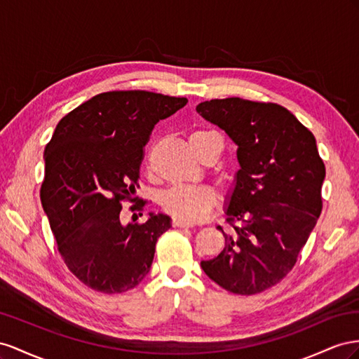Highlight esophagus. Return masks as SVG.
Wrapping results in <instances>:
<instances>
[{"mask_svg":"<svg viewBox=\"0 0 359 359\" xmlns=\"http://www.w3.org/2000/svg\"><path fill=\"white\" fill-rule=\"evenodd\" d=\"M172 225L174 227H192L194 222L185 221V219H180V218H174L172 219Z\"/></svg>","mask_w":359,"mask_h":359,"instance_id":"1","label":"esophagus"}]
</instances>
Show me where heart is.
<instances>
[{"instance_id":"obj_1","label":"heart","mask_w":359,"mask_h":359,"mask_svg":"<svg viewBox=\"0 0 359 359\" xmlns=\"http://www.w3.org/2000/svg\"><path fill=\"white\" fill-rule=\"evenodd\" d=\"M208 132H194L191 137H198ZM217 201V192L208 185H174L162 194L161 206L176 218L189 222L206 217Z\"/></svg>"}]
</instances>
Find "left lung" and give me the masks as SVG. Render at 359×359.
Returning <instances> with one entry per match:
<instances>
[{"label": "left lung", "instance_id": "obj_1", "mask_svg": "<svg viewBox=\"0 0 359 359\" xmlns=\"http://www.w3.org/2000/svg\"><path fill=\"white\" fill-rule=\"evenodd\" d=\"M197 112L238 146L239 162L225 203L233 230L218 227L225 247L201 269L231 293H260L289 273L320 217L325 165L316 138L276 104L212 99Z\"/></svg>", "mask_w": 359, "mask_h": 359}]
</instances>
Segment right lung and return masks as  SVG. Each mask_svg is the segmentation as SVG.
<instances>
[{
    "label": "right lung",
    "mask_w": 359,
    "mask_h": 359,
    "mask_svg": "<svg viewBox=\"0 0 359 359\" xmlns=\"http://www.w3.org/2000/svg\"><path fill=\"white\" fill-rule=\"evenodd\" d=\"M187 102L142 90L108 91L58 121L43 153L40 200L61 257L90 289L123 293L149 273L171 218L149 212L144 224L123 225L121 201H135L142 149L153 128Z\"/></svg>",
    "instance_id": "add662e5"
}]
</instances>
